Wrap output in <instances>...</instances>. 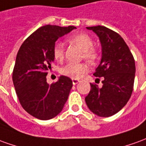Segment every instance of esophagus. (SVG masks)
<instances>
[{
    "label": "esophagus",
    "mask_w": 146,
    "mask_h": 146,
    "mask_svg": "<svg viewBox=\"0 0 146 146\" xmlns=\"http://www.w3.org/2000/svg\"><path fill=\"white\" fill-rule=\"evenodd\" d=\"M79 82L80 81H79V80H78V79H72V83H73V85L78 84Z\"/></svg>",
    "instance_id": "obj_1"
}]
</instances>
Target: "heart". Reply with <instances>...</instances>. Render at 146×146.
Here are the masks:
<instances>
[{"label": "heart", "instance_id": "obj_1", "mask_svg": "<svg viewBox=\"0 0 146 146\" xmlns=\"http://www.w3.org/2000/svg\"><path fill=\"white\" fill-rule=\"evenodd\" d=\"M69 41L78 46V48L83 51L84 58L89 61L94 62L98 58V52L93 47L94 42L93 39L86 34H77L71 36ZM52 55L56 61H61L64 59V45L61 42H57L52 48ZM88 71V65L85 63L75 64L68 63L64 66L60 70L62 75H66L71 78H81L83 74Z\"/></svg>", "mask_w": 146, "mask_h": 146}]
</instances>
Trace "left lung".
Here are the masks:
<instances>
[{
    "mask_svg": "<svg viewBox=\"0 0 146 146\" xmlns=\"http://www.w3.org/2000/svg\"><path fill=\"white\" fill-rule=\"evenodd\" d=\"M86 29L94 32L101 43V62L94 75L103 78V86L98 88L90 84V91L85 101L93 113L109 117L120 111L131 98L135 63L127 45L116 32L103 26Z\"/></svg>",
    "mask_w": 146,
    "mask_h": 146,
    "instance_id": "obj_1",
    "label": "left lung"
}]
</instances>
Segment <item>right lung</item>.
Segmentation results:
<instances>
[{"label": "right lung", "instance_id": "add662e5", "mask_svg": "<svg viewBox=\"0 0 146 146\" xmlns=\"http://www.w3.org/2000/svg\"><path fill=\"white\" fill-rule=\"evenodd\" d=\"M74 29V26H44L30 35L19 49L13 84L22 107L38 119L56 117L68 100L72 87L71 78L61 75L56 83L49 85L46 75L54 61L55 42Z\"/></svg>", "mask_w": 146, "mask_h": 146}]
</instances>
